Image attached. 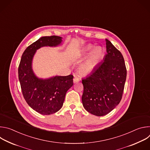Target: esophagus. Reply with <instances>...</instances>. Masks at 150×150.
<instances>
[{
	"mask_svg": "<svg viewBox=\"0 0 150 150\" xmlns=\"http://www.w3.org/2000/svg\"><path fill=\"white\" fill-rule=\"evenodd\" d=\"M79 81V78H76V77H75V78H74V83H78Z\"/></svg>",
	"mask_w": 150,
	"mask_h": 150,
	"instance_id": "1",
	"label": "esophagus"
}]
</instances>
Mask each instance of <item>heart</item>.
I'll return each instance as SVG.
<instances>
[{"label":"heart","instance_id":"b5f03b06","mask_svg":"<svg viewBox=\"0 0 150 150\" xmlns=\"http://www.w3.org/2000/svg\"><path fill=\"white\" fill-rule=\"evenodd\" d=\"M91 51L92 52L89 54L88 57L85 59L79 68V72L82 76L89 75L94 69L104 54V50L102 47L98 46L94 47L93 45H89L85 47L83 53L84 55H86Z\"/></svg>","mask_w":150,"mask_h":150}]
</instances>
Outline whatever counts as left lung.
Here are the masks:
<instances>
[{
    "mask_svg": "<svg viewBox=\"0 0 150 150\" xmlns=\"http://www.w3.org/2000/svg\"><path fill=\"white\" fill-rule=\"evenodd\" d=\"M103 62L91 74L82 80L84 109L97 116H104L120 103L126 78V68L122 53L108 39Z\"/></svg>",
    "mask_w": 150,
    "mask_h": 150,
    "instance_id": "1",
    "label": "left lung"
}]
</instances>
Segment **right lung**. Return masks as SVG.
<instances>
[{
	"instance_id": "right-lung-1",
	"label": "right lung",
	"mask_w": 150,
	"mask_h": 150,
	"mask_svg": "<svg viewBox=\"0 0 150 150\" xmlns=\"http://www.w3.org/2000/svg\"><path fill=\"white\" fill-rule=\"evenodd\" d=\"M62 37L56 35L40 38L24 52L18 68V77L23 96L37 112L49 115L59 111L63 105L68 90L73 85V75L55 76L47 79L38 78L32 69L37 50L45 46L56 47Z\"/></svg>"
}]
</instances>
